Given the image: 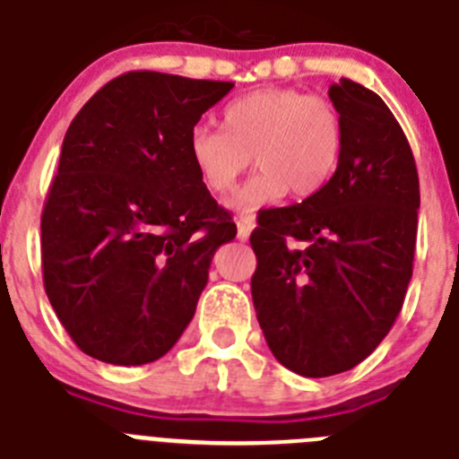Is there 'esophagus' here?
<instances>
[{
	"label": "esophagus",
	"instance_id": "34e87169",
	"mask_svg": "<svg viewBox=\"0 0 459 459\" xmlns=\"http://www.w3.org/2000/svg\"><path fill=\"white\" fill-rule=\"evenodd\" d=\"M254 230V217H240V221H238V238H240L242 242L252 235Z\"/></svg>",
	"mask_w": 459,
	"mask_h": 459
}]
</instances>
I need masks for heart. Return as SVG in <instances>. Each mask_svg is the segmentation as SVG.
I'll list each match as a JSON object with an SVG mask.
<instances>
[{"mask_svg":"<svg viewBox=\"0 0 459 459\" xmlns=\"http://www.w3.org/2000/svg\"><path fill=\"white\" fill-rule=\"evenodd\" d=\"M344 126L333 103L290 87H265L233 99L221 110V131L196 126L189 157L203 185L217 196L238 186L249 163L258 173L242 189L247 214L279 201L316 196L340 169Z\"/></svg>","mask_w":459,"mask_h":459,"instance_id":"1","label":"heart"}]
</instances>
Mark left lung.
<instances>
[{"label": "left lung", "mask_w": 459, "mask_h": 459, "mask_svg": "<svg viewBox=\"0 0 459 459\" xmlns=\"http://www.w3.org/2000/svg\"><path fill=\"white\" fill-rule=\"evenodd\" d=\"M340 169L298 205L258 214L252 298L273 356L300 377L356 368L395 324L416 252L418 170L395 115L342 78Z\"/></svg>", "instance_id": "left-lung-1"}]
</instances>
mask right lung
<instances>
[{
  "mask_svg": "<svg viewBox=\"0 0 459 459\" xmlns=\"http://www.w3.org/2000/svg\"><path fill=\"white\" fill-rule=\"evenodd\" d=\"M233 82L119 75L64 135L41 214L43 286L75 346L110 365L166 356L214 252L238 233L203 185L189 134Z\"/></svg>",
  "mask_w": 459,
  "mask_h": 459,
  "instance_id": "obj_1",
  "label": "right lung"
}]
</instances>
